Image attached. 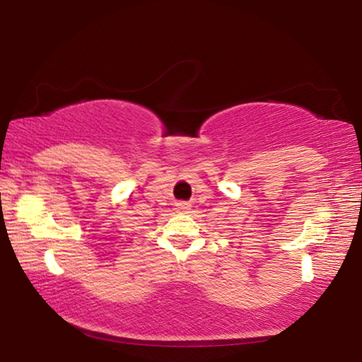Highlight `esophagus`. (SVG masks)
Instances as JSON below:
<instances>
[{
  "instance_id": "1",
  "label": "esophagus",
  "mask_w": 362,
  "mask_h": 362,
  "mask_svg": "<svg viewBox=\"0 0 362 362\" xmlns=\"http://www.w3.org/2000/svg\"><path fill=\"white\" fill-rule=\"evenodd\" d=\"M177 209L180 211H188L189 209V204L185 203V201H182V203H177Z\"/></svg>"
}]
</instances>
